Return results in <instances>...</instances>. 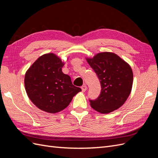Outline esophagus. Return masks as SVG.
<instances>
[{
    "mask_svg": "<svg viewBox=\"0 0 158 158\" xmlns=\"http://www.w3.org/2000/svg\"><path fill=\"white\" fill-rule=\"evenodd\" d=\"M81 89H82V92H85V91H86V89H87V86L85 85H82V87H81Z\"/></svg>",
    "mask_w": 158,
    "mask_h": 158,
    "instance_id": "34e87169",
    "label": "esophagus"
}]
</instances>
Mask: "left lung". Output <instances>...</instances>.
<instances>
[{
  "mask_svg": "<svg viewBox=\"0 0 158 158\" xmlns=\"http://www.w3.org/2000/svg\"><path fill=\"white\" fill-rule=\"evenodd\" d=\"M88 64L97 74L101 84L98 98L89 99L91 107L101 113H109L122 106L131 94L133 73L131 66L112 52H100Z\"/></svg>",
  "mask_w": 158,
  "mask_h": 158,
  "instance_id": "1",
  "label": "left lung"
}]
</instances>
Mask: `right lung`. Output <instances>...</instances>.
<instances>
[{"label":"right lung","mask_w":158,"mask_h":158,"mask_svg":"<svg viewBox=\"0 0 158 158\" xmlns=\"http://www.w3.org/2000/svg\"><path fill=\"white\" fill-rule=\"evenodd\" d=\"M63 66L58 56L48 53L41 56L26 73L24 84L28 97L45 112L55 113L64 109L82 91L63 73Z\"/></svg>","instance_id":"1"}]
</instances>
